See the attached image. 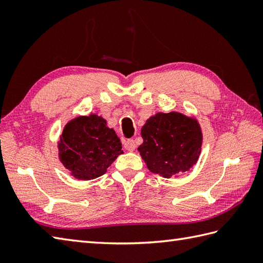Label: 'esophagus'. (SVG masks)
Masks as SVG:
<instances>
[{
  "mask_svg": "<svg viewBox=\"0 0 263 263\" xmlns=\"http://www.w3.org/2000/svg\"><path fill=\"white\" fill-rule=\"evenodd\" d=\"M123 146H124L127 152H133L136 149V142L132 139H126V140L123 141Z\"/></svg>",
  "mask_w": 263,
  "mask_h": 263,
  "instance_id": "1",
  "label": "esophagus"
}]
</instances>
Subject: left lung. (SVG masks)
<instances>
[{
    "label": "left lung",
    "instance_id": "8db88e82",
    "mask_svg": "<svg viewBox=\"0 0 263 263\" xmlns=\"http://www.w3.org/2000/svg\"><path fill=\"white\" fill-rule=\"evenodd\" d=\"M141 137L143 143L138 150L149 171L167 178L191 168L202 144L199 123L176 111L150 117L141 128Z\"/></svg>",
    "mask_w": 263,
    "mask_h": 263
}]
</instances>
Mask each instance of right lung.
Segmentation results:
<instances>
[{
  "instance_id": "add662e5",
  "label": "right lung",
  "mask_w": 263,
  "mask_h": 263,
  "mask_svg": "<svg viewBox=\"0 0 263 263\" xmlns=\"http://www.w3.org/2000/svg\"><path fill=\"white\" fill-rule=\"evenodd\" d=\"M60 159L79 180H93L123 154L122 143L103 117L91 114L77 117L65 125L59 142Z\"/></svg>"
}]
</instances>
